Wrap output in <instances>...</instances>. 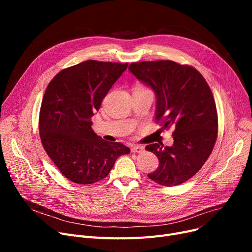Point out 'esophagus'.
<instances>
[{
	"label": "esophagus",
	"instance_id": "34e87169",
	"mask_svg": "<svg viewBox=\"0 0 252 252\" xmlns=\"http://www.w3.org/2000/svg\"><path fill=\"white\" fill-rule=\"evenodd\" d=\"M130 150L134 153H141L144 151V146H142V145H134V146H131Z\"/></svg>",
	"mask_w": 252,
	"mask_h": 252
}]
</instances>
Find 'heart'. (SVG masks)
I'll return each instance as SVG.
<instances>
[{
  "label": "heart",
  "mask_w": 252,
  "mask_h": 252,
  "mask_svg": "<svg viewBox=\"0 0 252 252\" xmlns=\"http://www.w3.org/2000/svg\"><path fill=\"white\" fill-rule=\"evenodd\" d=\"M138 88H141V87H138Z\"/></svg>",
  "instance_id": "heart-1"
}]
</instances>
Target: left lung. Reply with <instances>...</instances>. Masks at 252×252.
Wrapping results in <instances>:
<instances>
[{"mask_svg":"<svg viewBox=\"0 0 252 252\" xmlns=\"http://www.w3.org/2000/svg\"><path fill=\"white\" fill-rule=\"evenodd\" d=\"M129 71L156 95V122L173 126V146L150 144L159 165L150 180L166 187L178 186L199 170L218 137V112L213 93L201 73L170 60L131 63Z\"/></svg>","mask_w":252,"mask_h":252,"instance_id":"8db88e82","label":"left lung"}]
</instances>
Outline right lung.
Here are the masks:
<instances>
[{
	"instance_id": "add662e5",
	"label": "right lung",
	"mask_w": 252,
	"mask_h": 252,
	"mask_svg": "<svg viewBox=\"0 0 252 252\" xmlns=\"http://www.w3.org/2000/svg\"><path fill=\"white\" fill-rule=\"evenodd\" d=\"M127 63L87 60L65 68L48 85L39 110V137L61 174L78 185L108 176L117 158L129 153L92 129L91 118Z\"/></svg>"
}]
</instances>
